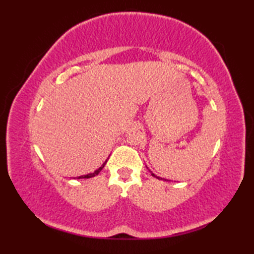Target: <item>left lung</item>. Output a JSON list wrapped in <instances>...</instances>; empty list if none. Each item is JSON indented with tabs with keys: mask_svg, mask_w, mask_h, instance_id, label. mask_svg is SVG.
Instances as JSON below:
<instances>
[{
	"mask_svg": "<svg viewBox=\"0 0 254 254\" xmlns=\"http://www.w3.org/2000/svg\"><path fill=\"white\" fill-rule=\"evenodd\" d=\"M154 177H156V178H157V179H159V180H165L166 181V179H163V178H160V177H157V176H155L154 174H152Z\"/></svg>",
	"mask_w": 254,
	"mask_h": 254,
	"instance_id": "obj_1",
	"label": "left lung"
}]
</instances>
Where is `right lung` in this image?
I'll list each match as a JSON object with an SVG mask.
<instances>
[{
  "label": "right lung",
  "mask_w": 254,
  "mask_h": 254,
  "mask_svg": "<svg viewBox=\"0 0 254 254\" xmlns=\"http://www.w3.org/2000/svg\"><path fill=\"white\" fill-rule=\"evenodd\" d=\"M107 161H108V160H106V161H105V163L101 165V167H99V168H98V169H97V170H95V171L93 172V174H88V175L79 176V177H77V179H88V178H93V177L97 176V175H98V174H99V172H100V171H101L102 169H104V167H105V165L107 164Z\"/></svg>",
  "instance_id": "obj_1"
}]
</instances>
